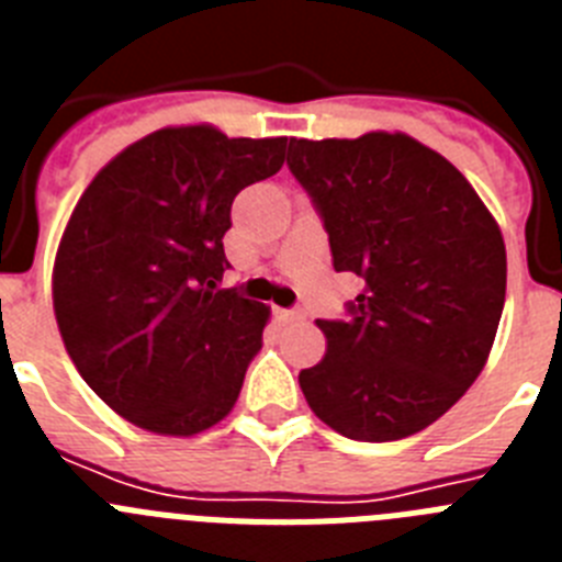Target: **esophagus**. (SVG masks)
<instances>
[{
	"instance_id": "obj_1",
	"label": "esophagus",
	"mask_w": 562,
	"mask_h": 562,
	"mask_svg": "<svg viewBox=\"0 0 562 562\" xmlns=\"http://www.w3.org/2000/svg\"><path fill=\"white\" fill-rule=\"evenodd\" d=\"M304 310H278V321L281 324H295V321H304Z\"/></svg>"
}]
</instances>
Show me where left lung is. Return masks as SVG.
Listing matches in <instances>:
<instances>
[{
  "instance_id": "8db88e82",
  "label": "left lung",
  "mask_w": 562,
  "mask_h": 562,
  "mask_svg": "<svg viewBox=\"0 0 562 562\" xmlns=\"http://www.w3.org/2000/svg\"><path fill=\"white\" fill-rule=\"evenodd\" d=\"M286 166L329 233L331 265L366 290L317 321L326 357L297 382L355 441L419 434L464 396L493 349L506 247L464 173L408 134L290 140Z\"/></svg>"
}]
</instances>
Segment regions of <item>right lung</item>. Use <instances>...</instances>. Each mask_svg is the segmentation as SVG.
I'll list each match as a JSON object with an SVG mask.
<instances>
[{"instance_id": "right-lung-1", "label": "right lung", "mask_w": 562, "mask_h": 562, "mask_svg": "<svg viewBox=\"0 0 562 562\" xmlns=\"http://www.w3.org/2000/svg\"><path fill=\"white\" fill-rule=\"evenodd\" d=\"M286 137L160 128L89 182L61 236L53 306L87 385L137 428L193 436L231 414L270 310L236 286L222 238Z\"/></svg>"}]
</instances>
